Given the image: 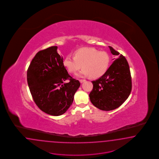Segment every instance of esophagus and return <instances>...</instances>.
<instances>
[{"mask_svg": "<svg viewBox=\"0 0 159 159\" xmlns=\"http://www.w3.org/2000/svg\"><path fill=\"white\" fill-rule=\"evenodd\" d=\"M79 81H80V82L81 83H82L85 82V81H86V80H85V79H80V80H79Z\"/></svg>", "mask_w": 159, "mask_h": 159, "instance_id": "esophagus-1", "label": "esophagus"}]
</instances>
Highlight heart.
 I'll list each match as a JSON object with an SVG mask.
<instances>
[{
	"label": "heart",
	"mask_w": 159,
	"mask_h": 159,
	"mask_svg": "<svg viewBox=\"0 0 159 159\" xmlns=\"http://www.w3.org/2000/svg\"><path fill=\"white\" fill-rule=\"evenodd\" d=\"M110 58L105 51H98L93 48H82L73 53V57L67 55L63 64L70 73H75L81 67L83 69L76 74L78 77L90 76L93 79L101 77L108 69Z\"/></svg>",
	"instance_id": "b5f03b06"
}]
</instances>
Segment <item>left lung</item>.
<instances>
[{
  "instance_id": "left-lung-1",
  "label": "left lung",
  "mask_w": 159,
  "mask_h": 159,
  "mask_svg": "<svg viewBox=\"0 0 159 159\" xmlns=\"http://www.w3.org/2000/svg\"><path fill=\"white\" fill-rule=\"evenodd\" d=\"M109 48L116 58L101 77L92 82L93 88L89 94L92 104L103 111L118 108L132 90L130 69L126 58L112 47Z\"/></svg>"
}]
</instances>
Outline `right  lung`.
<instances>
[{"label": "right lung", "mask_w": 159, "mask_h": 159, "mask_svg": "<svg viewBox=\"0 0 159 159\" xmlns=\"http://www.w3.org/2000/svg\"><path fill=\"white\" fill-rule=\"evenodd\" d=\"M57 48L53 46L37 52L27 73L35 103L41 111L53 116H61L67 111L80 86L79 80L69 75ZM67 79L69 83H64Z\"/></svg>", "instance_id": "add662e5"}]
</instances>
